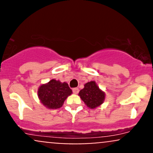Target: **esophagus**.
I'll return each mask as SVG.
<instances>
[{"mask_svg":"<svg viewBox=\"0 0 153 153\" xmlns=\"http://www.w3.org/2000/svg\"><path fill=\"white\" fill-rule=\"evenodd\" d=\"M73 94H78L79 92V89L78 88H75L73 89Z\"/></svg>","mask_w":153,"mask_h":153,"instance_id":"obj_1","label":"esophagus"}]
</instances>
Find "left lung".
<instances>
[{
  "label": "left lung",
  "mask_w": 153,
  "mask_h": 153,
  "mask_svg": "<svg viewBox=\"0 0 153 153\" xmlns=\"http://www.w3.org/2000/svg\"><path fill=\"white\" fill-rule=\"evenodd\" d=\"M78 95L90 108H96L102 104L105 100V93L99 88L95 81L86 82Z\"/></svg>",
  "instance_id": "1"
}]
</instances>
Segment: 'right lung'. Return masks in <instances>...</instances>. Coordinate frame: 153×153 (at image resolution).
Returning a JSON list of instances; mask_svg holds the SVG:
<instances>
[{
  "mask_svg": "<svg viewBox=\"0 0 153 153\" xmlns=\"http://www.w3.org/2000/svg\"><path fill=\"white\" fill-rule=\"evenodd\" d=\"M72 90L67 82L52 79L46 84H43L38 89V97L41 103L50 109H57L62 106L64 101Z\"/></svg>",
  "mask_w": 153,
  "mask_h": 153,
  "instance_id": "right-lung-1",
  "label": "right lung"
}]
</instances>
